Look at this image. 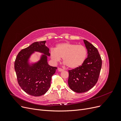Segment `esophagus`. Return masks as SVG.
I'll use <instances>...</instances> for the list:
<instances>
[{"instance_id": "obj_1", "label": "esophagus", "mask_w": 121, "mask_h": 121, "mask_svg": "<svg viewBox=\"0 0 121 121\" xmlns=\"http://www.w3.org/2000/svg\"><path fill=\"white\" fill-rule=\"evenodd\" d=\"M57 69H58V71H60V72H61V71H64V69H61L60 68H58Z\"/></svg>"}]
</instances>
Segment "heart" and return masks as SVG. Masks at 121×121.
<instances>
[{
    "label": "heart",
    "mask_w": 121,
    "mask_h": 121,
    "mask_svg": "<svg viewBox=\"0 0 121 121\" xmlns=\"http://www.w3.org/2000/svg\"><path fill=\"white\" fill-rule=\"evenodd\" d=\"M87 54L86 47L82 45L71 43L57 44L55 49L50 50V56L54 62L63 58V63L69 68L74 69L80 66L85 61Z\"/></svg>",
    "instance_id": "1"
}]
</instances>
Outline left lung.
<instances>
[{
    "label": "left lung",
    "instance_id": "left-lung-1",
    "mask_svg": "<svg viewBox=\"0 0 121 121\" xmlns=\"http://www.w3.org/2000/svg\"><path fill=\"white\" fill-rule=\"evenodd\" d=\"M84 42L88 57L81 66L69 70V86L77 93L87 92L95 85L102 66L101 58L97 49L87 40H84Z\"/></svg>",
    "mask_w": 121,
    "mask_h": 121
}]
</instances>
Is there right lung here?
<instances>
[{
    "instance_id": "right-lung-1",
    "label": "right lung",
    "mask_w": 121,
    "mask_h": 121,
    "mask_svg": "<svg viewBox=\"0 0 121 121\" xmlns=\"http://www.w3.org/2000/svg\"><path fill=\"white\" fill-rule=\"evenodd\" d=\"M46 41L36 42L21 50L14 61V69L18 84L26 93L34 96L44 94L49 89L52 75L56 67L47 64V56H50L49 48L45 46ZM34 51L45 54L37 63L30 66L27 61Z\"/></svg>"
}]
</instances>
